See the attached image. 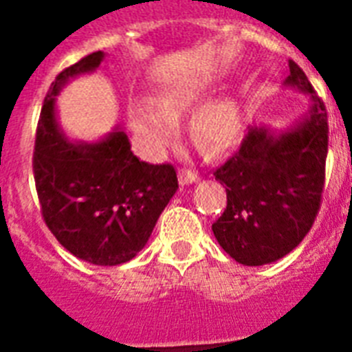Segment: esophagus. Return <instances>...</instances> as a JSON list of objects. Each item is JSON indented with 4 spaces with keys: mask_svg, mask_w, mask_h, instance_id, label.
Segmentation results:
<instances>
[{
    "mask_svg": "<svg viewBox=\"0 0 352 352\" xmlns=\"http://www.w3.org/2000/svg\"><path fill=\"white\" fill-rule=\"evenodd\" d=\"M179 181H181V184H192V182L199 181V175L195 173V171L181 170L179 171Z\"/></svg>",
    "mask_w": 352,
    "mask_h": 352,
    "instance_id": "obj_1",
    "label": "esophagus"
}]
</instances>
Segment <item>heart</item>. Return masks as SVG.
Instances as JSON below:
<instances>
[{"mask_svg": "<svg viewBox=\"0 0 352 352\" xmlns=\"http://www.w3.org/2000/svg\"><path fill=\"white\" fill-rule=\"evenodd\" d=\"M203 91L186 84L166 91L149 104H133L129 107V124L149 157H157L175 137V122L203 102ZM241 118L234 102L221 100L210 104L197 113L192 122V137L199 148L215 155L225 151L239 137Z\"/></svg>", "mask_w": 352, "mask_h": 352, "instance_id": "b5f03b06", "label": "heart"}]
</instances>
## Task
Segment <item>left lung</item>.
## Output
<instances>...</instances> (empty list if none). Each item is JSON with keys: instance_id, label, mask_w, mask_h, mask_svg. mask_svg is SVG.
<instances>
[{"instance_id": "obj_1", "label": "left lung", "mask_w": 352, "mask_h": 352, "mask_svg": "<svg viewBox=\"0 0 352 352\" xmlns=\"http://www.w3.org/2000/svg\"><path fill=\"white\" fill-rule=\"evenodd\" d=\"M285 84L312 98L307 118L274 135L250 126L239 149L214 171L226 188V208L212 225L215 239L248 267L274 263L292 252L314 225L325 186L327 111L296 62Z\"/></svg>"}]
</instances>
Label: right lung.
Here are the masks:
<instances>
[{
    "label": "right lung",
    "mask_w": 352,
    "mask_h": 352,
    "mask_svg": "<svg viewBox=\"0 0 352 352\" xmlns=\"http://www.w3.org/2000/svg\"><path fill=\"white\" fill-rule=\"evenodd\" d=\"M104 52L87 54L52 82L36 129L32 170L41 215L60 245L100 267L129 261L142 250L155 223L175 195V168L133 155L115 129L98 142H71L58 127L54 96L69 78L95 71Z\"/></svg>",
    "instance_id": "right-lung-1"
}]
</instances>
